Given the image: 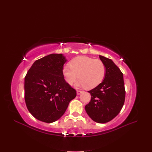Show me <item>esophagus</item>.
I'll return each mask as SVG.
<instances>
[{"instance_id": "obj_1", "label": "esophagus", "mask_w": 152, "mask_h": 152, "mask_svg": "<svg viewBox=\"0 0 152 152\" xmlns=\"http://www.w3.org/2000/svg\"><path fill=\"white\" fill-rule=\"evenodd\" d=\"M82 92H83V91L77 90V95H79V94H81Z\"/></svg>"}]
</instances>
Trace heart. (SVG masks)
<instances>
[{
	"instance_id": "1",
	"label": "heart",
	"mask_w": 152,
	"mask_h": 152,
	"mask_svg": "<svg viewBox=\"0 0 152 152\" xmlns=\"http://www.w3.org/2000/svg\"><path fill=\"white\" fill-rule=\"evenodd\" d=\"M70 66L62 69V75L66 82L72 85L77 80L76 85L93 89L103 80L106 75L104 64L100 59L88 56H78L70 62Z\"/></svg>"
}]
</instances>
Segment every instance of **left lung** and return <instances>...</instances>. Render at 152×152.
I'll return each instance as SVG.
<instances>
[{
  "label": "left lung",
  "mask_w": 152,
  "mask_h": 152,
  "mask_svg": "<svg viewBox=\"0 0 152 152\" xmlns=\"http://www.w3.org/2000/svg\"><path fill=\"white\" fill-rule=\"evenodd\" d=\"M104 64L106 75L103 82L88 92L91 100L85 106L89 117L99 123L112 120L120 112L125 100L123 75L110 59L100 55Z\"/></svg>",
  "instance_id": "1"
}]
</instances>
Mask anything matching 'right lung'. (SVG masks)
Wrapping results in <instances>:
<instances>
[{
    "label": "right lung",
    "mask_w": 152,
    "mask_h": 152,
    "mask_svg": "<svg viewBox=\"0 0 152 152\" xmlns=\"http://www.w3.org/2000/svg\"><path fill=\"white\" fill-rule=\"evenodd\" d=\"M66 61L62 54L49 55L35 61L25 76L26 104L38 120L48 123L58 120L76 96L62 75Z\"/></svg>",
    "instance_id": "right-lung-1"
}]
</instances>
